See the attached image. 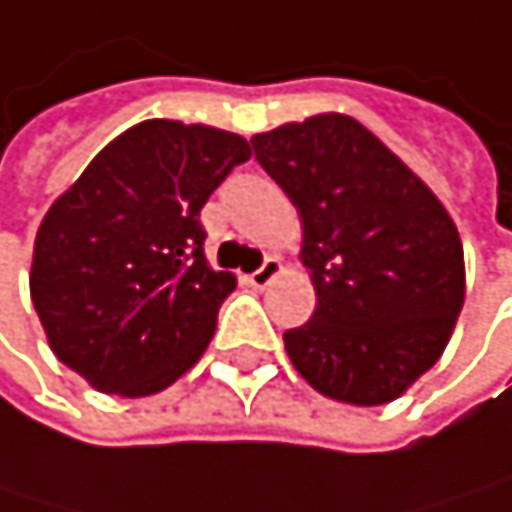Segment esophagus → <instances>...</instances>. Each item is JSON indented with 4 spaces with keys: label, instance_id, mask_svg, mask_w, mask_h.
<instances>
[{
    "label": "esophagus",
    "instance_id": "esophagus-1",
    "mask_svg": "<svg viewBox=\"0 0 512 512\" xmlns=\"http://www.w3.org/2000/svg\"><path fill=\"white\" fill-rule=\"evenodd\" d=\"M285 267H282V258H276V254H273V258H267L264 261V267L261 270H254L251 276H248V282L254 285V288H267L279 273H282Z\"/></svg>",
    "mask_w": 512,
    "mask_h": 512
}]
</instances>
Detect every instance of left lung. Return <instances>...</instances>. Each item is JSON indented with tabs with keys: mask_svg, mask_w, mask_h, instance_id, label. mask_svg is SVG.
<instances>
[{
	"mask_svg": "<svg viewBox=\"0 0 512 512\" xmlns=\"http://www.w3.org/2000/svg\"><path fill=\"white\" fill-rule=\"evenodd\" d=\"M303 224L315 312L285 334L324 397L379 407L428 373L464 306V248L425 181L349 115H312L251 136Z\"/></svg>",
	"mask_w": 512,
	"mask_h": 512,
	"instance_id": "left-lung-1",
	"label": "left lung"
}]
</instances>
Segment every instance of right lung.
<instances>
[{"label":"right lung","instance_id":"obj_1","mask_svg":"<svg viewBox=\"0 0 512 512\" xmlns=\"http://www.w3.org/2000/svg\"><path fill=\"white\" fill-rule=\"evenodd\" d=\"M248 157L236 133L142 121L42 218L32 306L51 352L96 391L157 394L206 352L236 276L209 267L200 209Z\"/></svg>","mask_w":512,"mask_h":512}]
</instances>
